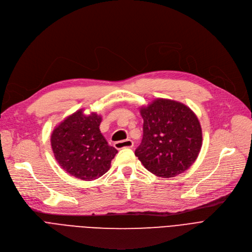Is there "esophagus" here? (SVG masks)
I'll return each instance as SVG.
<instances>
[{"label":"esophagus","instance_id":"34e87169","mask_svg":"<svg viewBox=\"0 0 252 252\" xmlns=\"http://www.w3.org/2000/svg\"><path fill=\"white\" fill-rule=\"evenodd\" d=\"M134 143L131 139H126V140H122V141H117L115 142V147L117 150H122V149H131L133 147Z\"/></svg>","mask_w":252,"mask_h":252}]
</instances>
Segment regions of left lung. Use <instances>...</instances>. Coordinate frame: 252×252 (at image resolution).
Returning <instances> with one entry per match:
<instances>
[{
  "label": "left lung",
  "instance_id": "left-lung-1",
  "mask_svg": "<svg viewBox=\"0 0 252 252\" xmlns=\"http://www.w3.org/2000/svg\"><path fill=\"white\" fill-rule=\"evenodd\" d=\"M143 137L135 156L146 170L161 178H173L190 168L202 145L196 115L184 103L157 98L141 107Z\"/></svg>",
  "mask_w": 252,
  "mask_h": 252
}]
</instances>
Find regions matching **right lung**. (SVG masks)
<instances>
[{
    "mask_svg": "<svg viewBox=\"0 0 252 252\" xmlns=\"http://www.w3.org/2000/svg\"><path fill=\"white\" fill-rule=\"evenodd\" d=\"M100 122L101 116L96 113L84 115L78 110L52 133L51 144L59 165L84 181H93L107 173L118 153L100 133Z\"/></svg>",
    "mask_w": 252,
    "mask_h": 252,
    "instance_id": "1",
    "label": "right lung"
}]
</instances>
